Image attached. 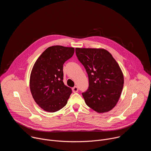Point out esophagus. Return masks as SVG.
Masks as SVG:
<instances>
[{"label": "esophagus", "mask_w": 151, "mask_h": 151, "mask_svg": "<svg viewBox=\"0 0 151 151\" xmlns=\"http://www.w3.org/2000/svg\"><path fill=\"white\" fill-rule=\"evenodd\" d=\"M72 91L74 93H77L78 91V88L77 87H74L73 88H72Z\"/></svg>", "instance_id": "34e87169"}]
</instances>
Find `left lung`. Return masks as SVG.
I'll use <instances>...</instances> for the list:
<instances>
[{"instance_id": "obj_1", "label": "left lung", "mask_w": 151, "mask_h": 151, "mask_svg": "<svg viewBox=\"0 0 151 151\" xmlns=\"http://www.w3.org/2000/svg\"><path fill=\"white\" fill-rule=\"evenodd\" d=\"M75 51L88 76V89L82 94L85 103L98 113L111 111L124 87V75L119 64L103 48H76Z\"/></svg>"}]
</instances>
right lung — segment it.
I'll use <instances>...</instances> for the list:
<instances>
[{"instance_id": "obj_1", "label": "right lung", "mask_w": 151, "mask_h": 151, "mask_svg": "<svg viewBox=\"0 0 151 151\" xmlns=\"http://www.w3.org/2000/svg\"><path fill=\"white\" fill-rule=\"evenodd\" d=\"M75 52L73 47L54 45L47 48L36 61L30 77V89L42 109L55 112L65 106L72 89L64 84L63 64Z\"/></svg>"}]
</instances>
